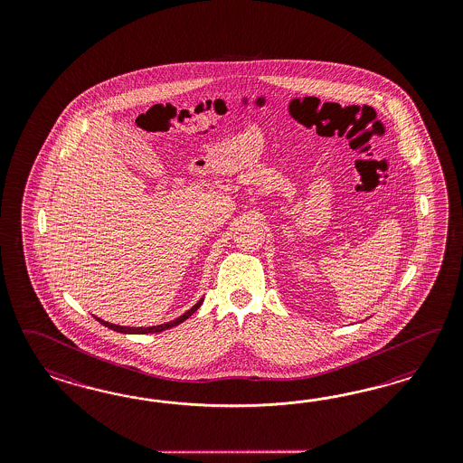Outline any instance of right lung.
Segmentation results:
<instances>
[{"label": "right lung", "instance_id": "add662e5", "mask_svg": "<svg viewBox=\"0 0 463 463\" xmlns=\"http://www.w3.org/2000/svg\"><path fill=\"white\" fill-rule=\"evenodd\" d=\"M202 302L203 300H200L196 306L190 308L188 312H184L183 316H180L178 319H175V321H171V323L161 324V326H151V327H124V326H117V324L105 323V321H101L97 317V321L99 323L103 324V326H107V327H110L113 331H117V333H127V335H147V333H161V331H165V329H169V327H173V326H178V324H182L183 321H186L194 312H195L196 308L202 306Z\"/></svg>", "mask_w": 463, "mask_h": 463}]
</instances>
